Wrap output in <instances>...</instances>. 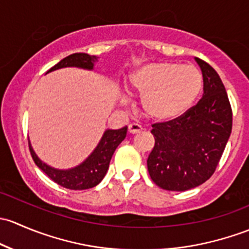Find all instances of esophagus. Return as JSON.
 <instances>
[{"instance_id": "1", "label": "esophagus", "mask_w": 249, "mask_h": 249, "mask_svg": "<svg viewBox=\"0 0 249 249\" xmlns=\"http://www.w3.org/2000/svg\"><path fill=\"white\" fill-rule=\"evenodd\" d=\"M142 130V125H139L138 124H130L128 125V132H129L130 134H137V133H140Z\"/></svg>"}]
</instances>
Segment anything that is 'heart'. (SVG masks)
Listing matches in <instances>:
<instances>
[{
  "instance_id": "heart-1",
  "label": "heart",
  "mask_w": 249,
  "mask_h": 249,
  "mask_svg": "<svg viewBox=\"0 0 249 249\" xmlns=\"http://www.w3.org/2000/svg\"><path fill=\"white\" fill-rule=\"evenodd\" d=\"M128 91L142 97V111L153 121H173L194 104L202 89L196 66L156 61L140 66L127 78Z\"/></svg>"
}]
</instances>
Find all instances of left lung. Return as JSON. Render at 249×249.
<instances>
[{
    "label": "left lung",
    "mask_w": 249,
    "mask_h": 249,
    "mask_svg": "<svg viewBox=\"0 0 249 249\" xmlns=\"http://www.w3.org/2000/svg\"><path fill=\"white\" fill-rule=\"evenodd\" d=\"M204 81L202 98L173 121L153 124L155 146L147 158L152 181L166 191L183 192L213 175L232 127V111L219 75L196 57Z\"/></svg>",
    "instance_id": "8db88e82"
}]
</instances>
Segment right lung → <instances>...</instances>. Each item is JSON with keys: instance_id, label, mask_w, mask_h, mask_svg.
Segmentation results:
<instances>
[{"instance_id": "obj_1", "label": "right lung", "mask_w": 249, "mask_h": 249, "mask_svg": "<svg viewBox=\"0 0 249 249\" xmlns=\"http://www.w3.org/2000/svg\"><path fill=\"white\" fill-rule=\"evenodd\" d=\"M97 58H98L97 56L89 55V53H71L61 60L57 65L49 69L48 73L66 67H79L91 71L93 69ZM125 134H127V127L121 128V129H107L101 142L94 148L93 152L87 157L85 162L75 168L68 169V170H58V169L47 165L38 158L30 142L29 147L36 165L42 169L51 180L65 188L73 189V191H83V189H89L97 186L103 180L107 168H109L112 155L117 146L124 140Z\"/></svg>"}]
</instances>
